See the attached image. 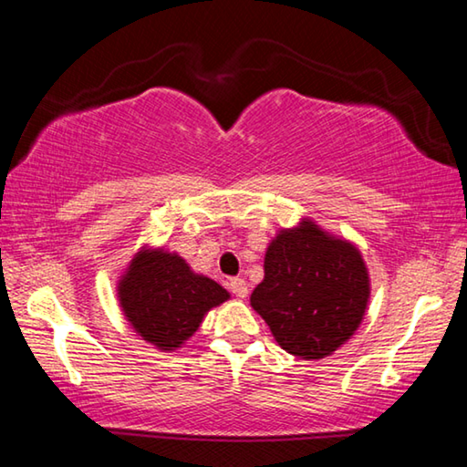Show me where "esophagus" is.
I'll use <instances>...</instances> for the list:
<instances>
[{
  "label": "esophagus",
  "instance_id": "esophagus-1",
  "mask_svg": "<svg viewBox=\"0 0 467 467\" xmlns=\"http://www.w3.org/2000/svg\"><path fill=\"white\" fill-rule=\"evenodd\" d=\"M228 286H231V292L234 296H239V298H247V295H249V286H247V282H244L243 278H233L231 280V284H228Z\"/></svg>",
  "mask_w": 467,
  "mask_h": 467
}]
</instances>
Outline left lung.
Instances as JSON below:
<instances>
[{"mask_svg": "<svg viewBox=\"0 0 467 467\" xmlns=\"http://www.w3.org/2000/svg\"><path fill=\"white\" fill-rule=\"evenodd\" d=\"M264 270L251 306L292 357L321 360L357 334L368 309L370 275L352 241L300 218L267 243Z\"/></svg>", "mask_w": 467, "mask_h": 467, "instance_id": "obj_1", "label": "left lung"}]
</instances>
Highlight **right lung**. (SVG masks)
Masks as SVG:
<instances>
[{"label": "right lung", "mask_w": 467, "mask_h": 467, "mask_svg": "<svg viewBox=\"0 0 467 467\" xmlns=\"http://www.w3.org/2000/svg\"><path fill=\"white\" fill-rule=\"evenodd\" d=\"M117 300L136 334L161 352H175L200 329L205 315L231 292L192 270L177 251L141 244L117 280Z\"/></svg>", "instance_id": "right-lung-1"}]
</instances>
